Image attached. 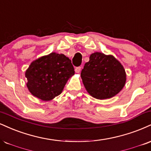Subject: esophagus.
Masks as SVG:
<instances>
[{
    "label": "esophagus",
    "instance_id": "1",
    "mask_svg": "<svg viewBox=\"0 0 151 151\" xmlns=\"http://www.w3.org/2000/svg\"><path fill=\"white\" fill-rule=\"evenodd\" d=\"M81 71V67H77V68H75V72H77V73H79Z\"/></svg>",
    "mask_w": 151,
    "mask_h": 151
}]
</instances>
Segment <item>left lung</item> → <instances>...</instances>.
Instances as JSON below:
<instances>
[{
    "instance_id": "8db88e82",
    "label": "left lung",
    "mask_w": 151,
    "mask_h": 151,
    "mask_svg": "<svg viewBox=\"0 0 151 151\" xmlns=\"http://www.w3.org/2000/svg\"><path fill=\"white\" fill-rule=\"evenodd\" d=\"M81 77L88 93L97 99L113 97L126 82V73L121 63L112 55L99 52L90 55Z\"/></svg>"
}]
</instances>
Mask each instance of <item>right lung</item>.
I'll return each instance as SVG.
<instances>
[{"mask_svg": "<svg viewBox=\"0 0 151 151\" xmlns=\"http://www.w3.org/2000/svg\"><path fill=\"white\" fill-rule=\"evenodd\" d=\"M73 74L72 61L63 54L51 52L32 62L25 77L28 81L27 88L32 95L47 101L62 93Z\"/></svg>", "mask_w": 151, "mask_h": 151, "instance_id": "add662e5", "label": "right lung"}]
</instances>
